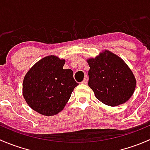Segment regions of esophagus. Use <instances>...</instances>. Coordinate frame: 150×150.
I'll return each mask as SVG.
<instances>
[{
    "instance_id": "1",
    "label": "esophagus",
    "mask_w": 150,
    "mask_h": 150,
    "mask_svg": "<svg viewBox=\"0 0 150 150\" xmlns=\"http://www.w3.org/2000/svg\"><path fill=\"white\" fill-rule=\"evenodd\" d=\"M88 80V76H87V75H86V76H85V78H84V80L82 81V83H83V84L87 83Z\"/></svg>"
}]
</instances>
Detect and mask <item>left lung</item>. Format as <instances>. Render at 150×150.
Wrapping results in <instances>:
<instances>
[{
	"label": "left lung",
	"mask_w": 150,
	"mask_h": 150,
	"mask_svg": "<svg viewBox=\"0 0 150 150\" xmlns=\"http://www.w3.org/2000/svg\"><path fill=\"white\" fill-rule=\"evenodd\" d=\"M90 67L88 86L102 103L116 107L126 102L137 86L135 76L126 63L114 53L104 50L87 59Z\"/></svg>",
	"instance_id": "left-lung-1"
}]
</instances>
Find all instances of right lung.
Returning <instances> with one entry per match:
<instances>
[{
    "instance_id": "right-lung-1",
    "label": "right lung",
    "mask_w": 150,
    "mask_h": 150,
    "mask_svg": "<svg viewBox=\"0 0 150 150\" xmlns=\"http://www.w3.org/2000/svg\"><path fill=\"white\" fill-rule=\"evenodd\" d=\"M65 59L47 56L27 72L22 84V94L27 104L45 116L58 114L65 107L78 86L70 69H63Z\"/></svg>"
}]
</instances>
